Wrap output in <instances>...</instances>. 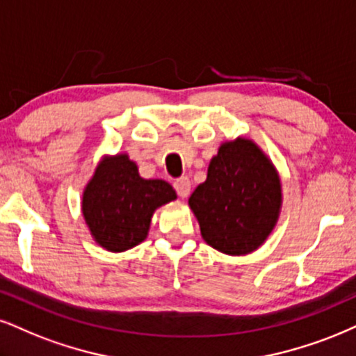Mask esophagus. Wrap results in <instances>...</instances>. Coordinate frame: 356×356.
Returning a JSON list of instances; mask_svg holds the SVG:
<instances>
[{"label": "esophagus", "instance_id": "1", "mask_svg": "<svg viewBox=\"0 0 356 356\" xmlns=\"http://www.w3.org/2000/svg\"><path fill=\"white\" fill-rule=\"evenodd\" d=\"M173 186H175V190H177L179 198H186L191 191V181H190V178H186V177L178 178L177 181L173 183Z\"/></svg>", "mask_w": 356, "mask_h": 356}]
</instances>
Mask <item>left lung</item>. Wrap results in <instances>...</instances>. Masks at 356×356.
I'll return each mask as SVG.
<instances>
[{"instance_id": "left-lung-1", "label": "left lung", "mask_w": 356, "mask_h": 356, "mask_svg": "<svg viewBox=\"0 0 356 356\" xmlns=\"http://www.w3.org/2000/svg\"><path fill=\"white\" fill-rule=\"evenodd\" d=\"M188 203L206 243L219 252L243 256L256 251L277 222L280 179L256 143L236 138L219 147L208 178Z\"/></svg>"}]
</instances>
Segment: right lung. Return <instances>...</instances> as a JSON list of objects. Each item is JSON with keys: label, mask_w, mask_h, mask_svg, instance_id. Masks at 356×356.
Segmentation results:
<instances>
[{"label": "right lung", "mask_w": 356, "mask_h": 356, "mask_svg": "<svg viewBox=\"0 0 356 356\" xmlns=\"http://www.w3.org/2000/svg\"><path fill=\"white\" fill-rule=\"evenodd\" d=\"M173 200L170 183L142 178L124 153L100 161L82 196V214L95 243L122 252L147 238L153 211Z\"/></svg>", "instance_id": "right-lung-1"}]
</instances>
